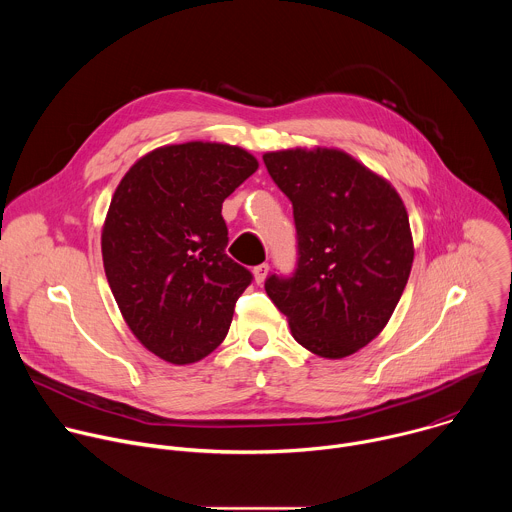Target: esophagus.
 Returning <instances> with one entry per match:
<instances>
[{
  "label": "esophagus",
  "instance_id": "1",
  "mask_svg": "<svg viewBox=\"0 0 512 512\" xmlns=\"http://www.w3.org/2000/svg\"><path fill=\"white\" fill-rule=\"evenodd\" d=\"M267 273H269V265H267V263H261V265H257V267L253 269V277H255V283H263V281H265V277H267Z\"/></svg>",
  "mask_w": 512,
  "mask_h": 512
}]
</instances>
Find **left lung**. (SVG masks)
<instances>
[{"label":"left lung","instance_id":"1","mask_svg":"<svg viewBox=\"0 0 512 512\" xmlns=\"http://www.w3.org/2000/svg\"><path fill=\"white\" fill-rule=\"evenodd\" d=\"M269 176L294 204L296 275L265 291L291 336L322 358H344L391 320L413 265L407 208L381 174L338 148L265 152Z\"/></svg>","mask_w":512,"mask_h":512}]
</instances>
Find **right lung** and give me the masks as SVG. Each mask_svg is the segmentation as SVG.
<instances>
[{"label":"right lung","instance_id":"add662e5","mask_svg":"<svg viewBox=\"0 0 512 512\" xmlns=\"http://www.w3.org/2000/svg\"><path fill=\"white\" fill-rule=\"evenodd\" d=\"M257 168L239 145L186 141L141 156L115 188L105 275L133 336L166 362H198L229 332L251 273L225 253L221 210Z\"/></svg>","mask_w":512,"mask_h":512}]
</instances>
